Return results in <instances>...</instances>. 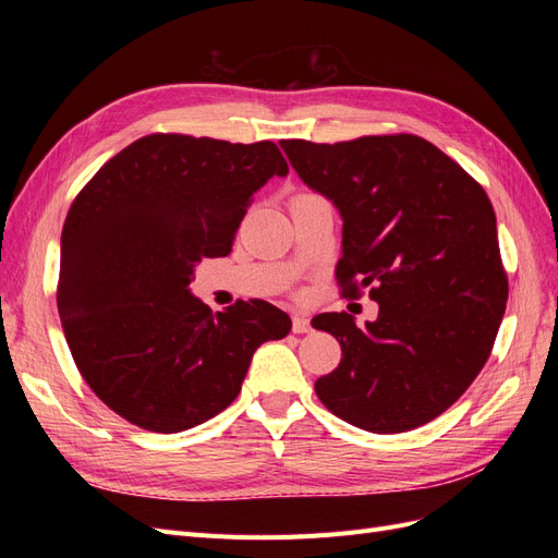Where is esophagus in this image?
<instances>
[{
    "mask_svg": "<svg viewBox=\"0 0 558 558\" xmlns=\"http://www.w3.org/2000/svg\"><path fill=\"white\" fill-rule=\"evenodd\" d=\"M312 324L305 314H293V332H310Z\"/></svg>",
    "mask_w": 558,
    "mask_h": 558,
    "instance_id": "1",
    "label": "esophagus"
}]
</instances>
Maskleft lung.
I'll return each instance as SVG.
<instances>
[{
	"instance_id": "obj_1",
	"label": "left lung",
	"mask_w": 558,
	"mask_h": 558,
	"mask_svg": "<svg viewBox=\"0 0 558 558\" xmlns=\"http://www.w3.org/2000/svg\"><path fill=\"white\" fill-rule=\"evenodd\" d=\"M312 191L342 214L344 298L379 302L359 328L347 312L316 318L342 347L318 377V400L369 433L428 424L459 400L492 356L508 302L492 199L459 162L416 134L337 144L286 140Z\"/></svg>"
}]
</instances>
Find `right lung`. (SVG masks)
<instances>
[{
  "instance_id": "right-lung-1",
  "label": "right lung",
  "mask_w": 558,
  "mask_h": 558,
  "mask_svg": "<svg viewBox=\"0 0 558 558\" xmlns=\"http://www.w3.org/2000/svg\"><path fill=\"white\" fill-rule=\"evenodd\" d=\"M289 174L272 142L148 134L83 185L60 240L58 312L81 377L150 433L205 424L242 391L253 351L291 330L265 300L211 312L189 283L232 251L251 197Z\"/></svg>"
}]
</instances>
